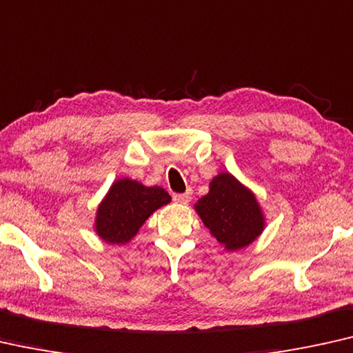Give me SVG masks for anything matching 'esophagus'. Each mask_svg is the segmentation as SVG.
I'll return each instance as SVG.
<instances>
[{
	"label": "esophagus",
	"mask_w": 353,
	"mask_h": 353,
	"mask_svg": "<svg viewBox=\"0 0 353 353\" xmlns=\"http://www.w3.org/2000/svg\"><path fill=\"white\" fill-rule=\"evenodd\" d=\"M172 199H174V201L179 204H188L190 203L192 196H190V193H174L172 194Z\"/></svg>",
	"instance_id": "obj_1"
}]
</instances>
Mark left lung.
Listing matches in <instances>:
<instances>
[{
    "mask_svg": "<svg viewBox=\"0 0 353 353\" xmlns=\"http://www.w3.org/2000/svg\"><path fill=\"white\" fill-rule=\"evenodd\" d=\"M194 209L210 234L228 250L254 243L265 227L255 194L228 172L212 179L209 193L194 204Z\"/></svg>",
    "mask_w": 353,
    "mask_h": 353,
    "instance_id": "1",
    "label": "left lung"
}]
</instances>
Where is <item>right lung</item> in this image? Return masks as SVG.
I'll list each match as a JSON object with an SVG mask.
<instances>
[{"label": "right lung", "instance_id": "right-lung-1", "mask_svg": "<svg viewBox=\"0 0 353 353\" xmlns=\"http://www.w3.org/2000/svg\"><path fill=\"white\" fill-rule=\"evenodd\" d=\"M170 201L171 196L161 187H145L131 179H119L99 204L94 228L106 243L125 244L136 236L154 210Z\"/></svg>", "mask_w": 353, "mask_h": 353}]
</instances>
